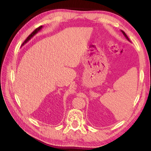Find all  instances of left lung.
Wrapping results in <instances>:
<instances>
[{"label": "left lung", "instance_id": "1", "mask_svg": "<svg viewBox=\"0 0 151 151\" xmlns=\"http://www.w3.org/2000/svg\"><path fill=\"white\" fill-rule=\"evenodd\" d=\"M121 32H122V33H123V34L124 35V36L125 37H126V39H127V40L128 41H130V40H129V37H128V36H127V34L124 33V32H123V30H121Z\"/></svg>", "mask_w": 151, "mask_h": 151}]
</instances>
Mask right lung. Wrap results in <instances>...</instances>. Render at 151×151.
I'll return each mask as SVG.
<instances>
[{
  "instance_id": "add662e5",
  "label": "right lung",
  "mask_w": 151,
  "mask_h": 151,
  "mask_svg": "<svg viewBox=\"0 0 151 151\" xmlns=\"http://www.w3.org/2000/svg\"><path fill=\"white\" fill-rule=\"evenodd\" d=\"M43 28V26H41V27H38V28H36V30H35L34 32H33L31 34H30L29 35V36H28L27 38V39L26 40H25V41H24V42H23V43H22V46H23L24 45V44H26L27 42H28V41H29L30 39H31V38L33 36H35V35H36L37 32H39L40 30H41V28Z\"/></svg>"
}]
</instances>
